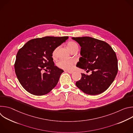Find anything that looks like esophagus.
Wrapping results in <instances>:
<instances>
[{
    "mask_svg": "<svg viewBox=\"0 0 133 133\" xmlns=\"http://www.w3.org/2000/svg\"><path fill=\"white\" fill-rule=\"evenodd\" d=\"M65 71H66V72H68V73H69V74H72V73H73V71H69V70H66Z\"/></svg>",
    "mask_w": 133,
    "mask_h": 133,
    "instance_id": "obj_1",
    "label": "esophagus"
}]
</instances>
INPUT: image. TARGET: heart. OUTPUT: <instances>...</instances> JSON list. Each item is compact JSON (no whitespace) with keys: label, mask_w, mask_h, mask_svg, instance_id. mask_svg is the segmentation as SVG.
Wrapping results in <instances>:
<instances>
[{"label":"heart","mask_w":133,"mask_h":133,"mask_svg":"<svg viewBox=\"0 0 133 133\" xmlns=\"http://www.w3.org/2000/svg\"><path fill=\"white\" fill-rule=\"evenodd\" d=\"M67 48L69 50L71 51L75 50L78 49V45L74 42H69L67 44ZM57 48H56L54 51L52 52V57L55 58L56 56V53ZM75 62L72 60H67V59H62L60 60L57 63V66L65 70H70L72 68V66L74 64Z\"/></svg>","instance_id":"heart-1"}]
</instances>
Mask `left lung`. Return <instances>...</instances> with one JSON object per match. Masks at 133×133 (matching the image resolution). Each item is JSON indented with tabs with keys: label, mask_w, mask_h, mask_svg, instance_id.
Segmentation results:
<instances>
[{
	"label": "left lung",
	"mask_w": 133,
	"mask_h": 133,
	"mask_svg": "<svg viewBox=\"0 0 133 133\" xmlns=\"http://www.w3.org/2000/svg\"><path fill=\"white\" fill-rule=\"evenodd\" d=\"M71 38L81 47L82 57L76 66L92 73L90 75L82 73V78L76 82V85L91 95L103 92L114 81L118 72L115 52L107 43L92 37Z\"/></svg>",
	"instance_id": "8db88e82"
}]
</instances>
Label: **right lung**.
<instances>
[{
    "mask_svg": "<svg viewBox=\"0 0 133 133\" xmlns=\"http://www.w3.org/2000/svg\"><path fill=\"white\" fill-rule=\"evenodd\" d=\"M68 36H46L31 39L18 50L15 63L17 77L28 92L42 96L57 84L64 70L55 66L52 52ZM49 70L47 73L44 70Z\"/></svg>",
    "mask_w": 133,
    "mask_h": 133,
    "instance_id": "right-lung-1",
    "label": "right lung"
}]
</instances>
